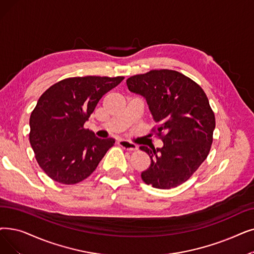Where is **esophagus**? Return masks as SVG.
I'll list each match as a JSON object with an SVG mask.
<instances>
[{"mask_svg":"<svg viewBox=\"0 0 254 254\" xmlns=\"http://www.w3.org/2000/svg\"><path fill=\"white\" fill-rule=\"evenodd\" d=\"M118 144L124 147L125 149H127V150H137L138 149V145L135 144V143L130 142V141H127V140H124L121 139L118 141Z\"/></svg>","mask_w":254,"mask_h":254,"instance_id":"esophagus-1","label":"esophagus"}]
</instances>
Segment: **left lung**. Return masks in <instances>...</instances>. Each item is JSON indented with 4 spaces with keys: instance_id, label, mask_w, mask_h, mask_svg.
I'll list each match as a JSON object with an SVG mask.
<instances>
[{
    "instance_id": "1",
    "label": "left lung",
    "mask_w": 254,
    "mask_h": 254,
    "mask_svg": "<svg viewBox=\"0 0 254 254\" xmlns=\"http://www.w3.org/2000/svg\"><path fill=\"white\" fill-rule=\"evenodd\" d=\"M130 92L145 98L158 124L161 148L140 146L150 160L141 173L157 189L175 188L198 169L213 143L215 114L202 88L185 74L170 69L150 70L127 80Z\"/></svg>"
}]
</instances>
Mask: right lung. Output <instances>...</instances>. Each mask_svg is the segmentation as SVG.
Listing matches in <instances>:
<instances>
[{
  "mask_svg": "<svg viewBox=\"0 0 254 254\" xmlns=\"http://www.w3.org/2000/svg\"><path fill=\"white\" fill-rule=\"evenodd\" d=\"M124 76H74L51 86L30 116V143L41 169L55 182L73 185L87 179L113 138L100 139L84 124L104 94Z\"/></svg>",
  "mask_w": 254,
  "mask_h": 254,
  "instance_id": "1",
  "label": "right lung"
}]
</instances>
